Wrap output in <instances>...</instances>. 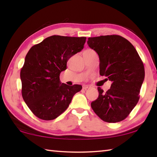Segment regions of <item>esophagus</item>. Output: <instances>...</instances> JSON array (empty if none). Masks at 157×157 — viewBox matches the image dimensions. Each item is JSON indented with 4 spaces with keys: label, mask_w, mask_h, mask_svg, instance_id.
Listing matches in <instances>:
<instances>
[{
    "label": "esophagus",
    "mask_w": 157,
    "mask_h": 157,
    "mask_svg": "<svg viewBox=\"0 0 157 157\" xmlns=\"http://www.w3.org/2000/svg\"><path fill=\"white\" fill-rule=\"evenodd\" d=\"M89 88H90V86H83V89L85 90H88Z\"/></svg>",
    "instance_id": "obj_1"
}]
</instances>
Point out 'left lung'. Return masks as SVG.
Instances as JSON below:
<instances>
[{
	"label": "left lung",
	"mask_w": 157,
	"mask_h": 157,
	"mask_svg": "<svg viewBox=\"0 0 157 157\" xmlns=\"http://www.w3.org/2000/svg\"><path fill=\"white\" fill-rule=\"evenodd\" d=\"M88 44L98 55L100 75L112 82L106 92L98 87L99 96L92 109L105 122L121 121L139 101L145 75L143 62L134 46L121 36L89 38Z\"/></svg>",
	"instance_id": "8db88e82"
}]
</instances>
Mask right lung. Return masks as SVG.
I'll use <instances>...</instances> for the list:
<instances>
[{
    "instance_id": "1",
    "label": "right lung",
    "mask_w": 157,
    "mask_h": 157,
    "mask_svg": "<svg viewBox=\"0 0 157 157\" xmlns=\"http://www.w3.org/2000/svg\"><path fill=\"white\" fill-rule=\"evenodd\" d=\"M86 37L52 36L29 49L20 72L21 94L29 109L39 119H56L68 108L82 88L61 84L59 76L69 58L84 48Z\"/></svg>"
}]
</instances>
